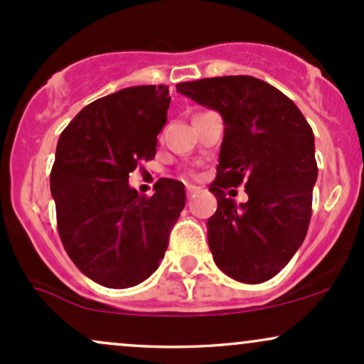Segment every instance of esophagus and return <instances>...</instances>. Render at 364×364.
<instances>
[{"instance_id": "1", "label": "esophagus", "mask_w": 364, "mask_h": 364, "mask_svg": "<svg viewBox=\"0 0 364 364\" xmlns=\"http://www.w3.org/2000/svg\"><path fill=\"white\" fill-rule=\"evenodd\" d=\"M200 188L195 186V185H186V195L188 198H191V196H195V193H198Z\"/></svg>"}]
</instances>
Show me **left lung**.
I'll use <instances>...</instances> for the list:
<instances>
[{
	"mask_svg": "<svg viewBox=\"0 0 364 364\" xmlns=\"http://www.w3.org/2000/svg\"><path fill=\"white\" fill-rule=\"evenodd\" d=\"M176 90L224 119L215 214L207 220L208 246L220 270L245 284L277 275L306 236L318 176L315 136L294 102L248 75L178 83ZM245 183L249 202L228 199ZM235 191V190H231Z\"/></svg>",
	"mask_w": 364,
	"mask_h": 364,
	"instance_id": "8db88e82",
	"label": "left lung"
}]
</instances>
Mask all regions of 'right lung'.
I'll use <instances>...</instances> for the list:
<instances>
[{"instance_id":"1","label":"right lung","mask_w":364,"mask_h":364,"mask_svg":"<svg viewBox=\"0 0 364 364\" xmlns=\"http://www.w3.org/2000/svg\"><path fill=\"white\" fill-rule=\"evenodd\" d=\"M169 102L166 85L118 90L83 107L58 140V232L80 272L104 287L127 289L156 272L185 207L176 179H159L152 196L128 185L129 173L156 157Z\"/></svg>"}]
</instances>
